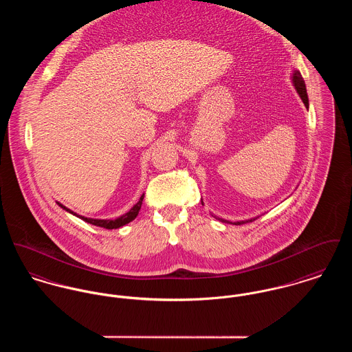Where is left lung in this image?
<instances>
[{"label": "left lung", "mask_w": 352, "mask_h": 352, "mask_svg": "<svg viewBox=\"0 0 352 352\" xmlns=\"http://www.w3.org/2000/svg\"><path fill=\"white\" fill-rule=\"evenodd\" d=\"M292 79H293V85H294V87H296V90H297V93H298V96L300 98L302 99V102H304V104L308 107L309 106V100H308V94H307V87H305V82H304V79H302V76H301V74H300V71H294L293 72V76H292ZM258 218V217H256ZM256 218L254 219H250V221H242V222H234V224H243V223H249V222H252V221H256ZM217 219H219L221 222H223V223H231V222H228V221H224L222 218H217Z\"/></svg>", "instance_id": "8db88e82"}]
</instances>
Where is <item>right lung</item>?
I'll return each mask as SVG.
<instances>
[{
    "instance_id": "obj_1",
    "label": "right lung",
    "mask_w": 352,
    "mask_h": 352,
    "mask_svg": "<svg viewBox=\"0 0 352 352\" xmlns=\"http://www.w3.org/2000/svg\"><path fill=\"white\" fill-rule=\"evenodd\" d=\"M142 200H144V195L140 197L138 203H137V204H134V206L131 207V210H130L129 212H126V214H125V215H122V217H120V218H117V219H113V221H111V219L104 221V219H91V218H85V217L76 215L75 212H72L71 210H68L67 207H64L63 204H60V203H58V204H59L63 210H65V211H68V212H71V214L76 215L78 218L83 219V221H85V222H87V223L99 226V227H103V228H107V230H113V228H120V227H122V226L128 224L129 222L134 221V219H135V217H137V215H138V212H140V208H141Z\"/></svg>"
}]
</instances>
